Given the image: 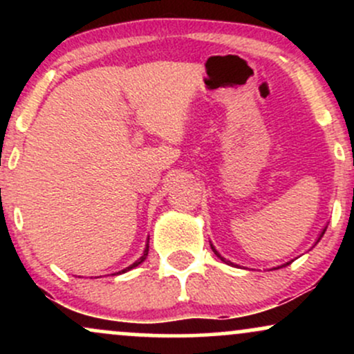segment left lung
I'll use <instances>...</instances> for the list:
<instances>
[{"instance_id":"left-lung-1","label":"left lung","mask_w":354,"mask_h":354,"mask_svg":"<svg viewBox=\"0 0 354 354\" xmlns=\"http://www.w3.org/2000/svg\"><path fill=\"white\" fill-rule=\"evenodd\" d=\"M323 234H324V231H323V233H321V236H323ZM211 248H213V246H211ZM213 251H214V254H218V251L216 250H214V248H213ZM219 256V254H218ZM219 258H221V256H219ZM223 259V258H221ZM223 261H226V259H223ZM226 263H228V261H226Z\"/></svg>"}]
</instances>
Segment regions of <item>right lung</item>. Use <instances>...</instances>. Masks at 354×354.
<instances>
[{
	"instance_id": "right-lung-1",
	"label": "right lung",
	"mask_w": 354,
	"mask_h": 354,
	"mask_svg": "<svg viewBox=\"0 0 354 354\" xmlns=\"http://www.w3.org/2000/svg\"><path fill=\"white\" fill-rule=\"evenodd\" d=\"M148 245H146V250H145V254L143 256H141V258L140 259H138V261L136 263H133V265L131 266H129V268H126V270H123V271H121V273H126V271H129V270H133V268H136L138 265H141V263H143L145 261V259H146V256H148Z\"/></svg>"
}]
</instances>
